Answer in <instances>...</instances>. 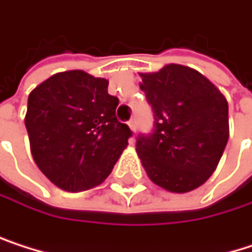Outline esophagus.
<instances>
[{"instance_id":"34e87169","label":"esophagus","mask_w":252,"mask_h":252,"mask_svg":"<svg viewBox=\"0 0 252 252\" xmlns=\"http://www.w3.org/2000/svg\"><path fill=\"white\" fill-rule=\"evenodd\" d=\"M127 125H129V127H130V130H132V132H135V130H136V119H130V120L127 122Z\"/></svg>"}]
</instances>
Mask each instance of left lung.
<instances>
[{
  "label": "left lung",
  "mask_w": 252,
  "mask_h": 252,
  "mask_svg": "<svg viewBox=\"0 0 252 252\" xmlns=\"http://www.w3.org/2000/svg\"><path fill=\"white\" fill-rule=\"evenodd\" d=\"M154 113V130L139 135L136 153L148 178L172 193L200 187L215 171L229 139L224 95L199 71L165 65L139 74Z\"/></svg>",
  "instance_id": "left-lung-1"
}]
</instances>
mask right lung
I'll list each match as a JSON object with an SVG mask.
<instances>
[{
    "mask_svg": "<svg viewBox=\"0 0 252 252\" xmlns=\"http://www.w3.org/2000/svg\"><path fill=\"white\" fill-rule=\"evenodd\" d=\"M108 80L81 69L58 72L29 93L25 126L40 171L65 191L99 186L132 130L116 117Z\"/></svg>",
    "mask_w": 252,
    "mask_h": 252,
    "instance_id": "obj_1",
    "label": "right lung"
}]
</instances>
